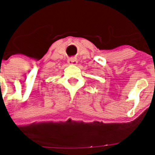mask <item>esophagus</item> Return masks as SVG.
Returning <instances> with one entry per match:
<instances>
[{
  "instance_id": "1",
  "label": "esophagus",
  "mask_w": 155,
  "mask_h": 155,
  "mask_svg": "<svg viewBox=\"0 0 155 155\" xmlns=\"http://www.w3.org/2000/svg\"><path fill=\"white\" fill-rule=\"evenodd\" d=\"M68 64H77V60L74 58V57H71V58L68 60Z\"/></svg>"
}]
</instances>
